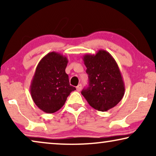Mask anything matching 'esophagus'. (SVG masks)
I'll return each mask as SVG.
<instances>
[{"label": "esophagus", "instance_id": "1", "mask_svg": "<svg viewBox=\"0 0 156 156\" xmlns=\"http://www.w3.org/2000/svg\"><path fill=\"white\" fill-rule=\"evenodd\" d=\"M81 89H82V84H80L78 85L77 87H76V91H80Z\"/></svg>", "mask_w": 156, "mask_h": 156}]
</instances>
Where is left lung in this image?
Masks as SVG:
<instances>
[{
	"mask_svg": "<svg viewBox=\"0 0 156 156\" xmlns=\"http://www.w3.org/2000/svg\"><path fill=\"white\" fill-rule=\"evenodd\" d=\"M89 77V87L82 94L91 107L106 112L118 104L124 95L125 85L114 57L106 50L83 57Z\"/></svg>",
	"mask_w": 156,
	"mask_h": 156,
	"instance_id": "left-lung-1",
	"label": "left lung"
}]
</instances>
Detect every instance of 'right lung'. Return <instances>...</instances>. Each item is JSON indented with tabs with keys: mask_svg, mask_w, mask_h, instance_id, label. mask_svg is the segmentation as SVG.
<instances>
[{
	"mask_svg": "<svg viewBox=\"0 0 156 156\" xmlns=\"http://www.w3.org/2000/svg\"><path fill=\"white\" fill-rule=\"evenodd\" d=\"M68 59L59 53L52 52L42 58L36 67L30 84L34 103L48 114L58 111L75 87L69 84L65 72Z\"/></svg>",
	"mask_w": 156,
	"mask_h": 156,
	"instance_id": "add662e5",
	"label": "right lung"
}]
</instances>
